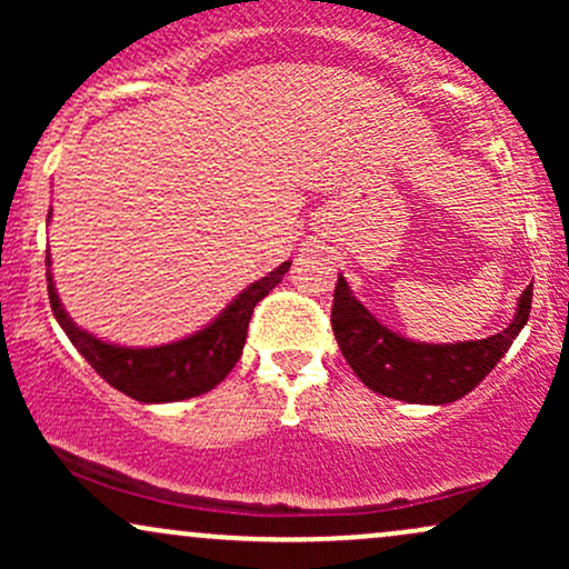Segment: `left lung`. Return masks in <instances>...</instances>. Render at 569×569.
Masks as SVG:
<instances>
[{
  "instance_id": "obj_1",
  "label": "left lung",
  "mask_w": 569,
  "mask_h": 569,
  "mask_svg": "<svg viewBox=\"0 0 569 569\" xmlns=\"http://www.w3.org/2000/svg\"><path fill=\"white\" fill-rule=\"evenodd\" d=\"M532 286L521 291L513 321L487 339L471 342H417L388 329L352 297L342 272L337 278L331 329L350 369L375 393L407 403H452L468 396L498 367L513 339L527 326Z\"/></svg>"
}]
</instances>
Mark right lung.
Returning a JSON list of instances; mask_svg holds the SVG:
<instances>
[{"label": "right lung", "mask_w": 569, "mask_h": 569, "mask_svg": "<svg viewBox=\"0 0 569 569\" xmlns=\"http://www.w3.org/2000/svg\"><path fill=\"white\" fill-rule=\"evenodd\" d=\"M44 264H48L50 307L71 345L112 388L141 403L184 401V398L202 396L217 388L243 352L253 307L276 289L291 267V262H283L257 283L246 286L211 323H206L194 335L158 345V348H128V345H114L90 335L71 321L58 299L53 272H50V264H53L50 251Z\"/></svg>", "instance_id": "add662e5"}]
</instances>
